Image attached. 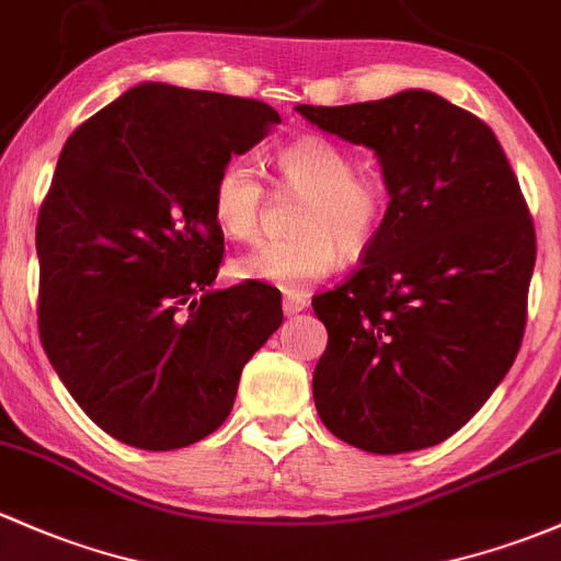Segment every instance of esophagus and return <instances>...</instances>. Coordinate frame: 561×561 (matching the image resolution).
I'll use <instances>...</instances> for the list:
<instances>
[{
    "instance_id": "esophagus-1",
    "label": "esophagus",
    "mask_w": 561,
    "mask_h": 561,
    "mask_svg": "<svg viewBox=\"0 0 561 561\" xmlns=\"http://www.w3.org/2000/svg\"><path fill=\"white\" fill-rule=\"evenodd\" d=\"M307 305H310V299H307V294L288 291L286 297H283V312H286V316H297V312H302Z\"/></svg>"
}]
</instances>
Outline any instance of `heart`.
Returning a JSON list of instances; mask_svg holds the SVG:
<instances>
[{"mask_svg": "<svg viewBox=\"0 0 561 561\" xmlns=\"http://www.w3.org/2000/svg\"><path fill=\"white\" fill-rule=\"evenodd\" d=\"M280 186L302 195L291 221L297 234L251 249L232 262L240 280L267 283L283 291H302L321 280L345 256H364L382 230L388 190L375 173L355 171V160L340 144L305 136L283 147L275 158ZM267 190L249 158H230L216 171L210 210L216 225L234 240L256 238Z\"/></svg>", "mask_w": 561, "mask_h": 561, "instance_id": "heart-1", "label": "heart"}]
</instances>
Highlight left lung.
I'll list each match as a JSON object with an SVG mask.
<instances>
[{
	"mask_svg": "<svg viewBox=\"0 0 561 561\" xmlns=\"http://www.w3.org/2000/svg\"><path fill=\"white\" fill-rule=\"evenodd\" d=\"M297 112L371 149L390 197L364 264L312 299L329 331L318 414L375 455L442 444L519 353L535 267L519 182L495 134L431 90Z\"/></svg>",
	"mask_w": 561,
	"mask_h": 561,
	"instance_id": "obj_1",
	"label": "left lung"
}]
</instances>
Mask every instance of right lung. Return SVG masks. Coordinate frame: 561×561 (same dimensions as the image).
Instances as JSON below:
<instances>
[{"label":"right lung","mask_w":561,"mask_h":561,"mask_svg":"<svg viewBox=\"0 0 561 561\" xmlns=\"http://www.w3.org/2000/svg\"><path fill=\"white\" fill-rule=\"evenodd\" d=\"M278 123L262 101L141 82L64 144L37 221L42 347L128 447L210 436L283 323L275 288H214L225 234L210 210L216 171Z\"/></svg>","instance_id":"right-lung-1"}]
</instances>
